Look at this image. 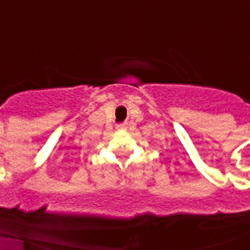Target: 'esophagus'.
Masks as SVG:
<instances>
[{
    "label": "esophagus",
    "mask_w": 250,
    "mask_h": 250,
    "mask_svg": "<svg viewBox=\"0 0 250 250\" xmlns=\"http://www.w3.org/2000/svg\"><path fill=\"white\" fill-rule=\"evenodd\" d=\"M118 128L119 129H125L127 127H125V125H118Z\"/></svg>",
    "instance_id": "obj_1"
}]
</instances>
